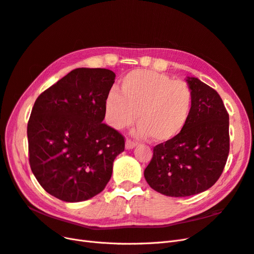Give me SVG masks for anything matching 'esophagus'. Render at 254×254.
Returning a JSON list of instances; mask_svg holds the SVG:
<instances>
[{
  "mask_svg": "<svg viewBox=\"0 0 254 254\" xmlns=\"http://www.w3.org/2000/svg\"><path fill=\"white\" fill-rule=\"evenodd\" d=\"M136 146H137V143H136L135 141L128 140V139L126 141V149H127V150H132V149H134Z\"/></svg>",
  "mask_w": 254,
  "mask_h": 254,
  "instance_id": "1",
  "label": "esophagus"
}]
</instances>
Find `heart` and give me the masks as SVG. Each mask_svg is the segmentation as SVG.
Instances as JSON below:
<instances>
[{
    "label": "heart",
    "instance_id": "b5f03b06",
    "mask_svg": "<svg viewBox=\"0 0 254 254\" xmlns=\"http://www.w3.org/2000/svg\"><path fill=\"white\" fill-rule=\"evenodd\" d=\"M192 108V91L185 82L164 73L134 70L120 82V93L111 90L104 102L108 125L121 129L136 119V135L167 142L183 131Z\"/></svg>",
    "mask_w": 254,
    "mask_h": 254
}]
</instances>
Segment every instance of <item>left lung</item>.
I'll return each instance as SVG.
<instances>
[{
    "label": "left lung",
    "instance_id": "obj_1",
    "mask_svg": "<svg viewBox=\"0 0 254 254\" xmlns=\"http://www.w3.org/2000/svg\"><path fill=\"white\" fill-rule=\"evenodd\" d=\"M192 108L184 129L159 143L143 176L152 190L169 197L207 190L219 179L230 150L229 114L220 96L197 77H186Z\"/></svg>",
    "mask_w": 254,
    "mask_h": 254
}]
</instances>
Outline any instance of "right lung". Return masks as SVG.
<instances>
[{
    "instance_id": "obj_1",
    "label": "right lung",
    "mask_w": 254,
    "mask_h": 254,
    "mask_svg": "<svg viewBox=\"0 0 254 254\" xmlns=\"http://www.w3.org/2000/svg\"><path fill=\"white\" fill-rule=\"evenodd\" d=\"M112 70L77 68L36 100L27 123L30 165L43 190L64 202L102 191L125 138L102 121Z\"/></svg>"
}]
</instances>
